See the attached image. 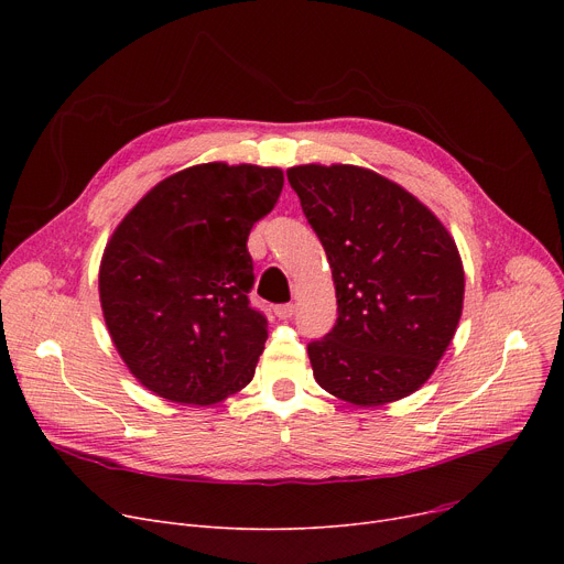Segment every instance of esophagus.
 <instances>
[{"mask_svg": "<svg viewBox=\"0 0 564 564\" xmlns=\"http://www.w3.org/2000/svg\"><path fill=\"white\" fill-rule=\"evenodd\" d=\"M274 313L279 319H290L294 315V304H281L274 308Z\"/></svg>", "mask_w": 564, "mask_h": 564, "instance_id": "34e87169", "label": "esophagus"}]
</instances>
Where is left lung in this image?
<instances>
[{
  "mask_svg": "<svg viewBox=\"0 0 564 564\" xmlns=\"http://www.w3.org/2000/svg\"><path fill=\"white\" fill-rule=\"evenodd\" d=\"M288 181L327 251L334 329L308 343L319 387L357 406L419 391L448 349L464 306L457 245L404 187L351 164H304Z\"/></svg>",
  "mask_w": 564,
  "mask_h": 564,
  "instance_id": "8db88e82",
  "label": "left lung"
}]
</instances>
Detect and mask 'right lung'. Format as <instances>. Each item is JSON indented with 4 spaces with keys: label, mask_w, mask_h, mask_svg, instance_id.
<instances>
[{
    "label": "right lung",
    "mask_w": 564,
    "mask_h": 564,
    "mask_svg": "<svg viewBox=\"0 0 564 564\" xmlns=\"http://www.w3.org/2000/svg\"><path fill=\"white\" fill-rule=\"evenodd\" d=\"M281 189L276 166L196 164L164 177L116 226L100 262V304L141 387L207 406L253 379L267 319L249 304L247 240Z\"/></svg>",
    "instance_id": "1"
}]
</instances>
